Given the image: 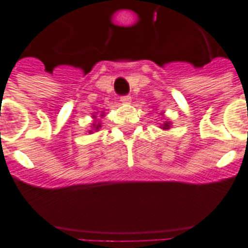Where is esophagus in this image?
<instances>
[{"label":"esophagus","mask_w":248,"mask_h":248,"mask_svg":"<svg viewBox=\"0 0 248 248\" xmlns=\"http://www.w3.org/2000/svg\"><path fill=\"white\" fill-rule=\"evenodd\" d=\"M130 100H131V96H129V95H124V96H121V102H122V103H129Z\"/></svg>","instance_id":"esophagus-1"}]
</instances>
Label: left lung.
Segmentation results:
<instances>
[{
  "mask_svg": "<svg viewBox=\"0 0 248 248\" xmlns=\"http://www.w3.org/2000/svg\"><path fill=\"white\" fill-rule=\"evenodd\" d=\"M169 127H170V124H164V129H169Z\"/></svg>",
  "mask_w": 248,
  "mask_h": 248,
  "instance_id": "obj_1",
  "label": "left lung"
}]
</instances>
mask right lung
<instances>
[{"instance_id": "right-lung-1", "label": "right lung", "mask_w": 248, "mask_h": 248, "mask_svg": "<svg viewBox=\"0 0 248 248\" xmlns=\"http://www.w3.org/2000/svg\"><path fill=\"white\" fill-rule=\"evenodd\" d=\"M94 126H95V124H94ZM98 127H99V124H96V129H98Z\"/></svg>"}]
</instances>
